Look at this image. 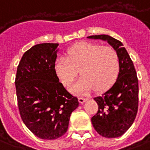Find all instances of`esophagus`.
Listing matches in <instances>:
<instances>
[{
  "instance_id": "obj_1",
  "label": "esophagus",
  "mask_w": 150,
  "mask_h": 150,
  "mask_svg": "<svg viewBox=\"0 0 150 150\" xmlns=\"http://www.w3.org/2000/svg\"><path fill=\"white\" fill-rule=\"evenodd\" d=\"M88 100L87 98H84V97H79V102L83 104V102H85L86 100Z\"/></svg>"
}]
</instances>
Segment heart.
<instances>
[{"label": "heart", "instance_id": "heart-1", "mask_svg": "<svg viewBox=\"0 0 150 150\" xmlns=\"http://www.w3.org/2000/svg\"><path fill=\"white\" fill-rule=\"evenodd\" d=\"M119 56L110 46L80 42L67 51L66 58L55 62L54 70L65 87L71 85L79 74L82 77L71 88L75 94L84 95L96 89L102 92L110 88L118 76Z\"/></svg>", "mask_w": 150, "mask_h": 150}]
</instances>
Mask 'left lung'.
I'll list each match as a JSON object with an SVG mask.
<instances>
[{
  "label": "left lung",
  "instance_id": "left-lung-1",
  "mask_svg": "<svg viewBox=\"0 0 150 150\" xmlns=\"http://www.w3.org/2000/svg\"><path fill=\"white\" fill-rule=\"evenodd\" d=\"M107 41L119 56V72L111 88L94 98L98 111L91 121L102 137L115 138L124 134L133 123L138 110V79L133 62L122 43L107 35L88 36Z\"/></svg>",
  "mask_w": 150,
  "mask_h": 150
}]
</instances>
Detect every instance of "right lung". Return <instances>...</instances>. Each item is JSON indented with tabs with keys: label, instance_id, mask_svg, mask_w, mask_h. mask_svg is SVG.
<instances>
[{
	"label": "right lung",
	"instance_id": "right-lung-1",
	"mask_svg": "<svg viewBox=\"0 0 150 150\" xmlns=\"http://www.w3.org/2000/svg\"><path fill=\"white\" fill-rule=\"evenodd\" d=\"M58 44H38L26 51L15 77L21 119L44 140H54L67 131L79 100L65 88L54 70Z\"/></svg>",
	"mask_w": 150,
	"mask_h": 150
}]
</instances>
